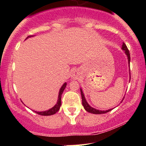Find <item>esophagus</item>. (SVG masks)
Instances as JSON below:
<instances>
[{
    "label": "esophagus",
    "instance_id": "esophagus-1",
    "mask_svg": "<svg viewBox=\"0 0 146 146\" xmlns=\"http://www.w3.org/2000/svg\"><path fill=\"white\" fill-rule=\"evenodd\" d=\"M79 77H80V72H79L78 70H75L72 72V74H71L72 79H73V80H76V79L78 78Z\"/></svg>",
    "mask_w": 146,
    "mask_h": 146
}]
</instances>
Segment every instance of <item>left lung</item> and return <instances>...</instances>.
<instances>
[{
	"label": "left lung",
	"mask_w": 146,
	"mask_h": 146,
	"mask_svg": "<svg viewBox=\"0 0 146 146\" xmlns=\"http://www.w3.org/2000/svg\"><path fill=\"white\" fill-rule=\"evenodd\" d=\"M121 49L123 50V51H124L125 54H126V56H127L128 63H129V65H130V61H131L130 54H129V49L127 48V46H126V45L124 43H123V44H122ZM129 68H130V66H129ZM129 71H130V68H129ZM129 74H130V72H129ZM130 80H131V76H130V78H129V81H130ZM80 92H81L82 106H83L84 109H85V110H86L88 112L92 113V114H105V113L108 112V111H110L111 110H113V109H110V110H105V111H104V110H103V111H102V110H97V109L93 108V107H91V106L88 104V102L86 101V99H85V95H84V93H83V92H82L81 88H80Z\"/></svg>",
	"instance_id": "1"
}]
</instances>
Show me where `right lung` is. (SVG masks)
Listing matches in <instances>:
<instances>
[{
  "instance_id": "right-lung-1",
  "label": "right lung",
  "mask_w": 146,
  "mask_h": 146,
  "mask_svg": "<svg viewBox=\"0 0 146 146\" xmlns=\"http://www.w3.org/2000/svg\"><path fill=\"white\" fill-rule=\"evenodd\" d=\"M32 36H28L26 38V39H28V38H29V37H32ZM66 85H67V83H66V82H65V83H64V85L61 86V89H60V90H59V92H58V100H57L56 104L55 105L52 107V108H51V109H49V110H46V111H35L36 114H39V115H42V116H50V115H53V114H56V113L57 111L60 110V107H61V95H62L63 92H64L65 88H66Z\"/></svg>"
}]
</instances>
